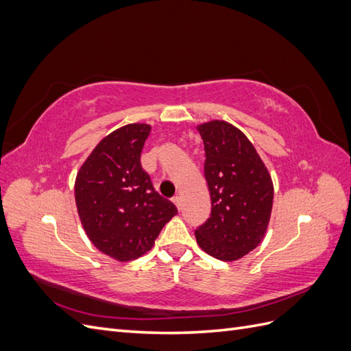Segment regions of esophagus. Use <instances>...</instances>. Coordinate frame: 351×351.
<instances>
[{"label": "esophagus", "instance_id": "obj_1", "mask_svg": "<svg viewBox=\"0 0 351 351\" xmlns=\"http://www.w3.org/2000/svg\"><path fill=\"white\" fill-rule=\"evenodd\" d=\"M173 202L176 204V206H177L178 210L182 209V199H180V196H174V197H173Z\"/></svg>", "mask_w": 351, "mask_h": 351}]
</instances>
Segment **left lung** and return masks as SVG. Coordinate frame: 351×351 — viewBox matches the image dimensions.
Instances as JSON below:
<instances>
[{
    "instance_id": "left-lung-1",
    "label": "left lung",
    "mask_w": 351,
    "mask_h": 351,
    "mask_svg": "<svg viewBox=\"0 0 351 351\" xmlns=\"http://www.w3.org/2000/svg\"><path fill=\"white\" fill-rule=\"evenodd\" d=\"M205 146V178L210 217L195 230L202 250L232 262L258 247L267 232L274 186L254 146L232 124L214 120L197 125Z\"/></svg>"
}]
</instances>
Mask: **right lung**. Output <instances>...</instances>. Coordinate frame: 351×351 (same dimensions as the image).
Instances as JSON below:
<instances>
[{"label":"right lung","mask_w":351,"mask_h":351,"mask_svg":"<svg viewBox=\"0 0 351 351\" xmlns=\"http://www.w3.org/2000/svg\"><path fill=\"white\" fill-rule=\"evenodd\" d=\"M149 124L120 127L95 146L80 167L74 197L79 218L93 246L110 258L129 262L155 244L177 208L152 186L141 165Z\"/></svg>","instance_id":"1"}]
</instances>
